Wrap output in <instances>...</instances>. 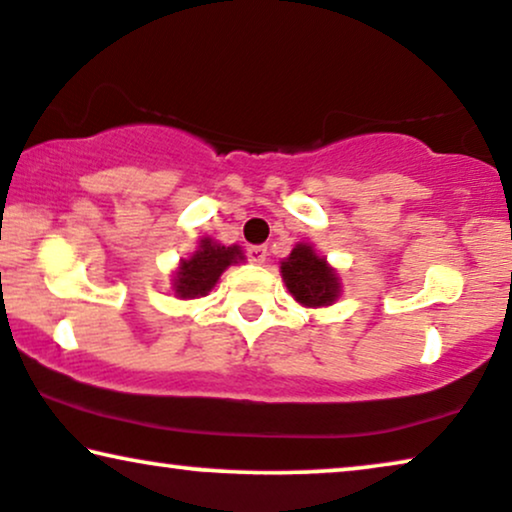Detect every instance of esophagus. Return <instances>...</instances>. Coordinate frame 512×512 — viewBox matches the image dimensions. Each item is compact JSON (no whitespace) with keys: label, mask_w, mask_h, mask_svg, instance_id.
Returning <instances> with one entry per match:
<instances>
[{"label":"esophagus","mask_w":512,"mask_h":512,"mask_svg":"<svg viewBox=\"0 0 512 512\" xmlns=\"http://www.w3.org/2000/svg\"><path fill=\"white\" fill-rule=\"evenodd\" d=\"M245 255H248L252 264H264V260H267V245H250Z\"/></svg>","instance_id":"1"}]
</instances>
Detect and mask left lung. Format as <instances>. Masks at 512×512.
<instances>
[{
	"mask_svg": "<svg viewBox=\"0 0 512 512\" xmlns=\"http://www.w3.org/2000/svg\"><path fill=\"white\" fill-rule=\"evenodd\" d=\"M281 274L292 297L304 306H327L339 295L337 274L311 250V245L299 243L281 264Z\"/></svg>",
	"mask_w": 512,
	"mask_h": 512,
	"instance_id": "obj_1",
	"label": "left lung"
}]
</instances>
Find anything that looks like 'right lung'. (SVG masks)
<instances>
[{
	"mask_svg": "<svg viewBox=\"0 0 512 512\" xmlns=\"http://www.w3.org/2000/svg\"><path fill=\"white\" fill-rule=\"evenodd\" d=\"M236 260H243V252L236 245L224 248V245L213 243L210 238H203L199 250L189 260L180 262L173 288L182 299L208 295V290L217 283L222 271Z\"/></svg>",
	"mask_w": 512,
	"mask_h": 512,
	"instance_id": "1",
	"label": "right lung"
}]
</instances>
